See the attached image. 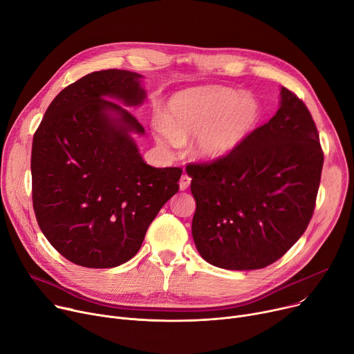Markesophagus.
Segmentation results:
<instances>
[{"label": "esophagus", "mask_w": 354, "mask_h": 354, "mask_svg": "<svg viewBox=\"0 0 354 354\" xmlns=\"http://www.w3.org/2000/svg\"><path fill=\"white\" fill-rule=\"evenodd\" d=\"M189 185H191V178L187 176L186 174H183V175L180 176V180H179V189H180V191H186L187 187H189Z\"/></svg>", "instance_id": "obj_1"}]
</instances>
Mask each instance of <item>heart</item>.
Listing matches in <instances>:
<instances>
[{
    "label": "heart",
    "instance_id": "b5f03b06",
    "mask_svg": "<svg viewBox=\"0 0 354 354\" xmlns=\"http://www.w3.org/2000/svg\"><path fill=\"white\" fill-rule=\"evenodd\" d=\"M257 101L230 88L201 86L180 91L168 101L163 118L153 124L155 140L172 152L195 136L194 155L203 162H218L238 149L257 127Z\"/></svg>",
    "mask_w": 354,
    "mask_h": 354
}]
</instances>
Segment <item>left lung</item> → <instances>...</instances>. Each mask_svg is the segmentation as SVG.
I'll list each match as a JSON object with an SVG mask.
<instances>
[{
	"instance_id": "left-lung-1",
	"label": "left lung",
	"mask_w": 354,
	"mask_h": 354,
	"mask_svg": "<svg viewBox=\"0 0 354 354\" xmlns=\"http://www.w3.org/2000/svg\"><path fill=\"white\" fill-rule=\"evenodd\" d=\"M323 152L313 118L285 86L272 120L226 158L187 165L196 202L192 236L199 254L227 270L262 269L308 227Z\"/></svg>"
}]
</instances>
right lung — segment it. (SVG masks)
Segmentation results:
<instances>
[{
    "label": "right lung",
    "mask_w": 354,
    "mask_h": 354,
    "mask_svg": "<svg viewBox=\"0 0 354 354\" xmlns=\"http://www.w3.org/2000/svg\"><path fill=\"white\" fill-rule=\"evenodd\" d=\"M142 80L125 69L82 77L58 93L34 135L35 216L44 236L75 265L128 262L179 191L182 171L151 167L132 136L145 133L125 108L144 104Z\"/></svg>",
    "instance_id": "1"
}]
</instances>
